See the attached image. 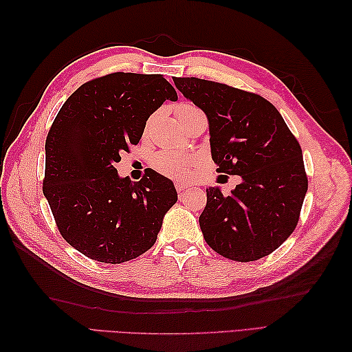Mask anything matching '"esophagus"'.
Here are the masks:
<instances>
[{
  "label": "esophagus",
  "mask_w": 352,
  "mask_h": 352,
  "mask_svg": "<svg viewBox=\"0 0 352 352\" xmlns=\"http://www.w3.org/2000/svg\"><path fill=\"white\" fill-rule=\"evenodd\" d=\"M175 189H177V192H178V195L182 197L186 190L190 189V184L183 183V182H175Z\"/></svg>",
  "instance_id": "obj_1"
}]
</instances>
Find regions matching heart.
Segmentation results:
<instances>
[{"instance_id": "obj_1", "label": "heart", "mask_w": 352, "mask_h": 352, "mask_svg": "<svg viewBox=\"0 0 352 352\" xmlns=\"http://www.w3.org/2000/svg\"><path fill=\"white\" fill-rule=\"evenodd\" d=\"M198 113H203V111L195 104L190 102H182L175 107V116L182 124L188 122L192 116ZM153 168L166 177L177 178V180H186V178L192 177L193 172H195L197 160L188 155L162 151L153 157Z\"/></svg>"}]
</instances>
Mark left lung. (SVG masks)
<instances>
[{"label":"left lung","mask_w":352,"mask_h":352,"mask_svg":"<svg viewBox=\"0 0 352 352\" xmlns=\"http://www.w3.org/2000/svg\"><path fill=\"white\" fill-rule=\"evenodd\" d=\"M172 80L206 113L218 172L242 178L228 197L207 189L199 216L207 245L234 261L269 256L294 233L307 193L300 142L263 96L195 77Z\"/></svg>","instance_id":"obj_1"}]
</instances>
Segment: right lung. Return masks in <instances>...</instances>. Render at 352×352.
I'll use <instances>...</instances> for the list:
<instances>
[{"mask_svg":"<svg viewBox=\"0 0 352 352\" xmlns=\"http://www.w3.org/2000/svg\"><path fill=\"white\" fill-rule=\"evenodd\" d=\"M177 98L160 74L111 72L81 85L58 110L42 190L62 237L86 257L124 263L155 243L177 203L174 184L153 169L139 182L119 178L116 163L139 144L149 115Z\"/></svg>","mask_w":352,"mask_h":352,"instance_id":"add662e5","label":"right lung"}]
</instances>
